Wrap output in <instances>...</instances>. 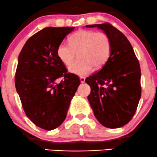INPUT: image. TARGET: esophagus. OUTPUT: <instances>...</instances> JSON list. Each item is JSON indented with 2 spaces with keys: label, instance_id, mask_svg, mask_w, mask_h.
<instances>
[{
  "label": "esophagus",
  "instance_id": "obj_1",
  "mask_svg": "<svg viewBox=\"0 0 157 157\" xmlns=\"http://www.w3.org/2000/svg\"><path fill=\"white\" fill-rule=\"evenodd\" d=\"M85 80H86V79H85L84 77H80V80L81 83H84V82H85Z\"/></svg>",
  "mask_w": 157,
  "mask_h": 157
}]
</instances>
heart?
Wrapping results in <instances>:
<instances>
[{"instance_id": "b5f03b06", "label": "heart", "mask_w": 157, "mask_h": 157, "mask_svg": "<svg viewBox=\"0 0 157 157\" xmlns=\"http://www.w3.org/2000/svg\"><path fill=\"white\" fill-rule=\"evenodd\" d=\"M112 51L111 40L103 32L93 30H79L70 36L69 44H61L57 49L60 60L70 66L79 53L80 60L68 68L71 73L78 76H86L92 67L100 68L109 60Z\"/></svg>"}]
</instances>
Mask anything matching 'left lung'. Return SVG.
<instances>
[{"instance_id":"left-lung-1","label":"left lung","mask_w":157,"mask_h":157,"mask_svg":"<svg viewBox=\"0 0 157 157\" xmlns=\"http://www.w3.org/2000/svg\"><path fill=\"white\" fill-rule=\"evenodd\" d=\"M109 35L112 44L109 60L86 80L91 87L88 100L95 117L109 128L124 126L132 119L141 97V70L130 42L109 23L87 25Z\"/></svg>"}]
</instances>
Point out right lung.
<instances>
[{
    "instance_id": "add662e5",
    "label": "right lung",
    "mask_w": 157,
    "mask_h": 157,
    "mask_svg": "<svg viewBox=\"0 0 157 157\" xmlns=\"http://www.w3.org/2000/svg\"><path fill=\"white\" fill-rule=\"evenodd\" d=\"M75 27H47L32 35L18 56L15 88L26 116L40 128L59 127L80 83L68 73L57 47ZM64 80L57 84L59 77Z\"/></svg>"
}]
</instances>
